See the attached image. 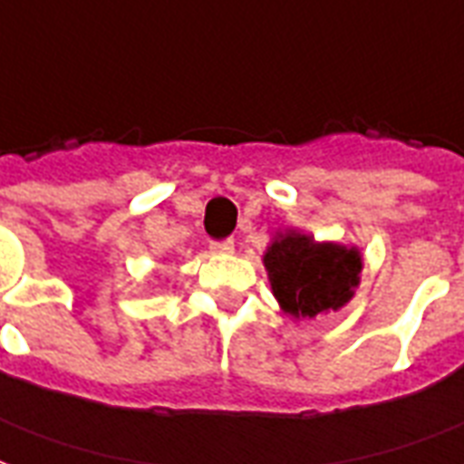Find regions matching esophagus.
<instances>
[{
  "mask_svg": "<svg viewBox=\"0 0 464 464\" xmlns=\"http://www.w3.org/2000/svg\"><path fill=\"white\" fill-rule=\"evenodd\" d=\"M211 250L214 253H233V241H228V238L226 241H214L211 243Z\"/></svg>",
  "mask_w": 464,
  "mask_h": 464,
  "instance_id": "34e87169",
  "label": "esophagus"
}]
</instances>
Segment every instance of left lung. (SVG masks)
<instances>
[{"label": "left lung", "mask_w": 464, "mask_h": 464, "mask_svg": "<svg viewBox=\"0 0 464 464\" xmlns=\"http://www.w3.org/2000/svg\"><path fill=\"white\" fill-rule=\"evenodd\" d=\"M266 267L280 307L295 317L339 310L359 285V250L314 243L310 236L285 233L267 248Z\"/></svg>", "instance_id": "8db88e82"}]
</instances>
